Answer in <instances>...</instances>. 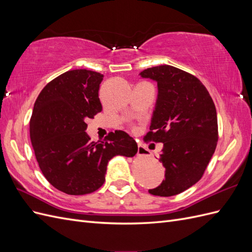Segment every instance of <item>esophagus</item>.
Wrapping results in <instances>:
<instances>
[{
	"instance_id": "esophagus-1",
	"label": "esophagus",
	"mask_w": 252,
	"mask_h": 252,
	"mask_svg": "<svg viewBox=\"0 0 252 252\" xmlns=\"http://www.w3.org/2000/svg\"><path fill=\"white\" fill-rule=\"evenodd\" d=\"M148 154V149L143 146V145L139 144L138 145V156H147Z\"/></svg>"
}]
</instances>
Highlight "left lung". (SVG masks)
I'll return each mask as SVG.
<instances>
[{"mask_svg": "<svg viewBox=\"0 0 252 252\" xmlns=\"http://www.w3.org/2000/svg\"><path fill=\"white\" fill-rule=\"evenodd\" d=\"M140 75L158 83V98L145 142L163 143L159 162L165 167L162 184L150 194L171 196L203 177L218 144L215 103L202 82L170 65L147 68Z\"/></svg>", "mask_w": 252, "mask_h": 252, "instance_id": "8db88e82", "label": "left lung"}]
</instances>
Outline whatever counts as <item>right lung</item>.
I'll use <instances>...</instances> for the list:
<instances>
[{"instance_id": "1", "label": "right lung", "mask_w": 252, "mask_h": 252, "mask_svg": "<svg viewBox=\"0 0 252 252\" xmlns=\"http://www.w3.org/2000/svg\"><path fill=\"white\" fill-rule=\"evenodd\" d=\"M104 75L87 69L62 73L43 88L30 119V140L44 177L71 195L95 191L105 182L107 164L116 156L131 158L136 142L125 131L102 141L86 133L88 119L102 111L98 89Z\"/></svg>"}]
</instances>
